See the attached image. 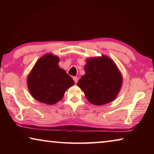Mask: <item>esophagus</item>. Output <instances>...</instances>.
Segmentation results:
<instances>
[{"instance_id": "34e87169", "label": "esophagus", "mask_w": 154, "mask_h": 154, "mask_svg": "<svg viewBox=\"0 0 154 154\" xmlns=\"http://www.w3.org/2000/svg\"><path fill=\"white\" fill-rule=\"evenodd\" d=\"M72 79H73V80L75 81V83H77L78 79H78V77H72Z\"/></svg>"}]
</instances>
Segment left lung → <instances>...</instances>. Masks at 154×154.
Returning <instances> with one entry per match:
<instances>
[{
	"label": "left lung",
	"mask_w": 154,
	"mask_h": 154,
	"mask_svg": "<svg viewBox=\"0 0 154 154\" xmlns=\"http://www.w3.org/2000/svg\"><path fill=\"white\" fill-rule=\"evenodd\" d=\"M84 70L77 85L90 103L101 106L116 99L123 77L113 60L105 55L88 58Z\"/></svg>",
	"instance_id": "8db88e82"
}]
</instances>
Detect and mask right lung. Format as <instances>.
<instances>
[{"label":"right lung","instance_id":"obj_1","mask_svg":"<svg viewBox=\"0 0 154 154\" xmlns=\"http://www.w3.org/2000/svg\"><path fill=\"white\" fill-rule=\"evenodd\" d=\"M60 58L52 54L43 55L36 62L27 77L28 90L36 100L51 105L62 100L74 81L59 66Z\"/></svg>","mask_w":154,"mask_h":154}]
</instances>
